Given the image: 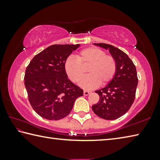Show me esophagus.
<instances>
[{
  "label": "esophagus",
  "instance_id": "obj_1",
  "mask_svg": "<svg viewBox=\"0 0 160 160\" xmlns=\"http://www.w3.org/2000/svg\"><path fill=\"white\" fill-rule=\"evenodd\" d=\"M90 92L88 91V90H84V92H83V94L85 96L88 95V94H90Z\"/></svg>",
  "mask_w": 160,
  "mask_h": 160
}]
</instances>
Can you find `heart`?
Wrapping results in <instances>:
<instances>
[{"label":"heart","mask_w":160,"mask_h":160,"mask_svg":"<svg viewBox=\"0 0 160 160\" xmlns=\"http://www.w3.org/2000/svg\"><path fill=\"white\" fill-rule=\"evenodd\" d=\"M68 76L73 82L82 79L88 68V76L81 81L80 86L86 90L104 85L112 80L116 72V64L112 56H107L100 48L89 47L85 48L73 57L68 58L64 64Z\"/></svg>","instance_id":"1"}]
</instances>
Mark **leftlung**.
I'll list each match as a JSON object with an SVG mask.
<instances>
[{
    "label": "left lung",
    "instance_id": "left-lung-1",
    "mask_svg": "<svg viewBox=\"0 0 160 160\" xmlns=\"http://www.w3.org/2000/svg\"><path fill=\"white\" fill-rule=\"evenodd\" d=\"M109 50L116 64L112 80L104 88L95 91L99 100L92 107L94 113L106 120H114L128 112L134 102L138 82L135 65L128 55L112 45L94 43Z\"/></svg>",
    "mask_w": 160,
    "mask_h": 160
}]
</instances>
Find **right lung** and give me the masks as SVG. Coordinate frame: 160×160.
I'll return each mask as SVG.
<instances>
[{
	"label": "right lung",
	"instance_id": "add662e5",
	"mask_svg": "<svg viewBox=\"0 0 160 160\" xmlns=\"http://www.w3.org/2000/svg\"><path fill=\"white\" fill-rule=\"evenodd\" d=\"M80 44H55L32 58L27 67L25 85L29 102L42 118L60 120L71 112L75 101L83 90L72 83L64 64Z\"/></svg>",
	"mask_w": 160,
	"mask_h": 160
}]
</instances>
